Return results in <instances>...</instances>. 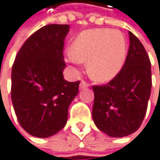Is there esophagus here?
<instances>
[{"label": "esophagus", "instance_id": "esophagus-1", "mask_svg": "<svg viewBox=\"0 0 160 160\" xmlns=\"http://www.w3.org/2000/svg\"><path fill=\"white\" fill-rule=\"evenodd\" d=\"M89 87V83H87L84 81H82L81 83H79V89H83V88H87Z\"/></svg>", "mask_w": 160, "mask_h": 160}]
</instances>
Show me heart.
I'll return each instance as SVG.
<instances>
[{"label":"heart","instance_id":"obj_1","mask_svg":"<svg viewBox=\"0 0 160 160\" xmlns=\"http://www.w3.org/2000/svg\"><path fill=\"white\" fill-rule=\"evenodd\" d=\"M69 59L86 62L89 76L108 82L119 74L127 58V41L123 33L108 28L89 29L79 34L70 48Z\"/></svg>","mask_w":160,"mask_h":160}]
</instances>
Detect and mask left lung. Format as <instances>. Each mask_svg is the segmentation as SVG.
<instances>
[{
	"mask_svg": "<svg viewBox=\"0 0 160 160\" xmlns=\"http://www.w3.org/2000/svg\"><path fill=\"white\" fill-rule=\"evenodd\" d=\"M130 49L119 74L104 85H94L92 117L111 137L136 132L147 111L152 88L151 61L139 39L131 32Z\"/></svg>",
	"mask_w": 160,
	"mask_h": 160,
	"instance_id": "left-lung-1",
	"label": "left lung"
}]
</instances>
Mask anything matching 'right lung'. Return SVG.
I'll return each mask as SVG.
<instances>
[{
    "label": "right lung",
    "mask_w": 160,
    "mask_h": 160,
    "mask_svg": "<svg viewBox=\"0 0 160 160\" xmlns=\"http://www.w3.org/2000/svg\"><path fill=\"white\" fill-rule=\"evenodd\" d=\"M69 25H47L18 52L11 72V100L17 119L30 135L46 138L67 123L79 82L63 78L64 39Z\"/></svg>",
    "instance_id": "1"
}]
</instances>
